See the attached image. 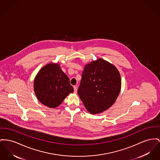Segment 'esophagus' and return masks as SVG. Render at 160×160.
<instances>
[{
	"instance_id": "34e87169",
	"label": "esophagus",
	"mask_w": 160,
	"mask_h": 160,
	"mask_svg": "<svg viewBox=\"0 0 160 160\" xmlns=\"http://www.w3.org/2000/svg\"><path fill=\"white\" fill-rule=\"evenodd\" d=\"M74 93H77V88L76 87V86H74Z\"/></svg>"
}]
</instances>
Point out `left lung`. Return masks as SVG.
<instances>
[{"instance_id":"left-lung-1","label":"left lung","mask_w":160,"mask_h":160,"mask_svg":"<svg viewBox=\"0 0 160 160\" xmlns=\"http://www.w3.org/2000/svg\"><path fill=\"white\" fill-rule=\"evenodd\" d=\"M121 85V77L116 67L98 58L85 66L78 94L88 112L99 113L115 103Z\"/></svg>"}]
</instances>
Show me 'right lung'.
<instances>
[{
	"instance_id": "add662e5",
	"label": "right lung",
	"mask_w": 160,
	"mask_h": 160,
	"mask_svg": "<svg viewBox=\"0 0 160 160\" xmlns=\"http://www.w3.org/2000/svg\"><path fill=\"white\" fill-rule=\"evenodd\" d=\"M36 95L40 103L55 108L74 92L68 77L57 63H49L38 72L34 81Z\"/></svg>"
}]
</instances>
